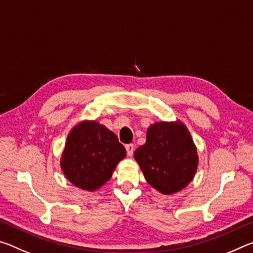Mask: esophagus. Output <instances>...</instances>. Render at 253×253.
<instances>
[{"mask_svg": "<svg viewBox=\"0 0 253 253\" xmlns=\"http://www.w3.org/2000/svg\"><path fill=\"white\" fill-rule=\"evenodd\" d=\"M126 151H127V155L128 156H131L132 154H134V144H128L125 146Z\"/></svg>", "mask_w": 253, "mask_h": 253, "instance_id": "esophagus-1", "label": "esophagus"}]
</instances>
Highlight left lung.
I'll use <instances>...</instances> for the list:
<instances>
[{
    "instance_id": "left-lung-1",
    "label": "left lung",
    "mask_w": 253,
    "mask_h": 253,
    "mask_svg": "<svg viewBox=\"0 0 253 253\" xmlns=\"http://www.w3.org/2000/svg\"><path fill=\"white\" fill-rule=\"evenodd\" d=\"M146 181L163 194L183 190L193 179L199 157L184 124L155 123L147 129L146 143L134 154Z\"/></svg>"
}]
</instances>
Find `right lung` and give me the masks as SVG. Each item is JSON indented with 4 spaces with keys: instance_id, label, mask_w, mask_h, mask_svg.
Returning <instances> with one entry per match:
<instances>
[{
    "instance_id": "right-lung-1",
    "label": "right lung",
    "mask_w": 253,
    "mask_h": 253,
    "mask_svg": "<svg viewBox=\"0 0 253 253\" xmlns=\"http://www.w3.org/2000/svg\"><path fill=\"white\" fill-rule=\"evenodd\" d=\"M126 149L113 131L97 122H83L68 135L60 165L69 181L93 192L109 181Z\"/></svg>"
}]
</instances>
